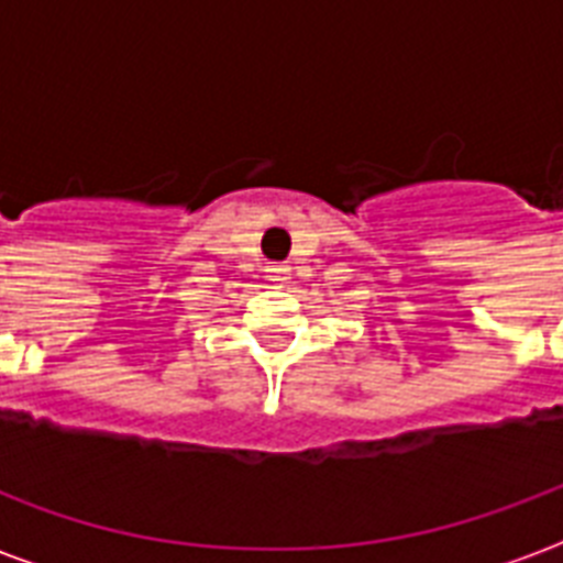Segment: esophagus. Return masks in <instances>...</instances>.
Instances as JSON below:
<instances>
[{
  "mask_svg": "<svg viewBox=\"0 0 563 563\" xmlns=\"http://www.w3.org/2000/svg\"><path fill=\"white\" fill-rule=\"evenodd\" d=\"M265 272H268V277H272V280L286 283V280H289L291 268H289V265H283V263H272L268 268H265Z\"/></svg>",
  "mask_w": 563,
  "mask_h": 563,
  "instance_id": "1",
  "label": "esophagus"
}]
</instances>
